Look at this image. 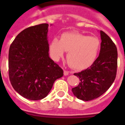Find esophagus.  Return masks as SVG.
Wrapping results in <instances>:
<instances>
[{
  "label": "esophagus",
  "mask_w": 125,
  "mask_h": 125,
  "mask_svg": "<svg viewBox=\"0 0 125 125\" xmlns=\"http://www.w3.org/2000/svg\"><path fill=\"white\" fill-rule=\"evenodd\" d=\"M69 71H65L64 70L63 71V74H64L65 76H67V75H68L69 74Z\"/></svg>",
  "instance_id": "esophagus-1"
}]
</instances>
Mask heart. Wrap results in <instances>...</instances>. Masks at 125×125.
Returning <instances> with one entry per match:
<instances>
[{
    "label": "heart",
    "instance_id": "heart-1",
    "mask_svg": "<svg viewBox=\"0 0 125 125\" xmlns=\"http://www.w3.org/2000/svg\"><path fill=\"white\" fill-rule=\"evenodd\" d=\"M101 42L97 37L87 36L76 32L63 34L60 40L54 38L49 45L51 57L58 61L68 52L67 58L69 64L76 69L91 66L97 58Z\"/></svg>",
    "mask_w": 125,
    "mask_h": 125
}]
</instances>
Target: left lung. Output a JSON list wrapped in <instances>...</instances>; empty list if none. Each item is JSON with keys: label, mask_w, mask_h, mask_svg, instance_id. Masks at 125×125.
Here are the masks:
<instances>
[{"label": "left lung", "mask_w": 125, "mask_h": 125, "mask_svg": "<svg viewBox=\"0 0 125 125\" xmlns=\"http://www.w3.org/2000/svg\"><path fill=\"white\" fill-rule=\"evenodd\" d=\"M101 50L99 57L91 66L74 75L80 82L72 88L74 95L84 101L97 99L110 88L116 76L117 51L114 43L106 33L100 31Z\"/></svg>", "instance_id": "obj_1"}]
</instances>
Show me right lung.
<instances>
[{
  "mask_svg": "<svg viewBox=\"0 0 125 125\" xmlns=\"http://www.w3.org/2000/svg\"><path fill=\"white\" fill-rule=\"evenodd\" d=\"M52 25V24H51ZM49 24L30 26L21 32L9 50V77L13 89L24 98H45L54 81L63 75L49 57Z\"/></svg>",
  "mask_w": 125,
  "mask_h": 125,
  "instance_id": "1",
  "label": "right lung"
}]
</instances>
